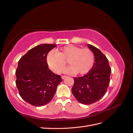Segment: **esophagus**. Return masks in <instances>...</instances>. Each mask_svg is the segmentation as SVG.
Returning a JSON list of instances; mask_svg holds the SVG:
<instances>
[{
  "mask_svg": "<svg viewBox=\"0 0 133 133\" xmlns=\"http://www.w3.org/2000/svg\"><path fill=\"white\" fill-rule=\"evenodd\" d=\"M66 76H64V75H62V76H61V78H62V79H64V78H66Z\"/></svg>",
  "mask_w": 133,
  "mask_h": 133,
  "instance_id": "obj_1",
  "label": "esophagus"
}]
</instances>
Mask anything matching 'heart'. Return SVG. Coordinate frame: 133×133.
<instances>
[{"mask_svg": "<svg viewBox=\"0 0 133 133\" xmlns=\"http://www.w3.org/2000/svg\"><path fill=\"white\" fill-rule=\"evenodd\" d=\"M67 60L70 64L63 71L66 74L84 75L93 67L95 55L91 49H82L73 45H69L61 48L59 52L54 50L49 51L46 55V62L52 72L58 74L66 65Z\"/></svg>", "mask_w": 133, "mask_h": 133, "instance_id": "b5f03b06", "label": "heart"}]
</instances>
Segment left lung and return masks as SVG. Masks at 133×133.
Instances as JSON below:
<instances>
[{"instance_id":"1","label":"left lung","mask_w":133,"mask_h":133,"mask_svg":"<svg viewBox=\"0 0 133 133\" xmlns=\"http://www.w3.org/2000/svg\"><path fill=\"white\" fill-rule=\"evenodd\" d=\"M95 55V63L89 71L82 77L74 78L71 89L76 99L83 104L96 103L104 96L110 82L111 69L109 61L99 49L88 44Z\"/></svg>"}]
</instances>
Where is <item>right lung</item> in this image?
Here are the masks:
<instances>
[{
	"label": "right lung",
	"mask_w": 133,
	"mask_h": 133,
	"mask_svg": "<svg viewBox=\"0 0 133 133\" xmlns=\"http://www.w3.org/2000/svg\"><path fill=\"white\" fill-rule=\"evenodd\" d=\"M54 44H40L31 49L20 58L16 71V84L20 96L26 103L36 107L49 103L53 98L60 75L49 69L46 55Z\"/></svg>",
	"instance_id": "right-lung-1"
}]
</instances>
